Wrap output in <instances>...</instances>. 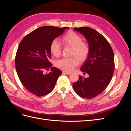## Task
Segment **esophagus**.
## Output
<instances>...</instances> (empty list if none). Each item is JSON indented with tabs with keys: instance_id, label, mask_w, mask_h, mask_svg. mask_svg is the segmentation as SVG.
I'll return each mask as SVG.
<instances>
[{
	"instance_id": "esophagus-1",
	"label": "esophagus",
	"mask_w": 131,
	"mask_h": 131,
	"mask_svg": "<svg viewBox=\"0 0 131 131\" xmlns=\"http://www.w3.org/2000/svg\"><path fill=\"white\" fill-rule=\"evenodd\" d=\"M62 74L63 75H69L71 73L70 72H64V71H63V72H62Z\"/></svg>"
}]
</instances>
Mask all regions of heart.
I'll return each instance as SVG.
<instances>
[{"mask_svg": "<svg viewBox=\"0 0 131 131\" xmlns=\"http://www.w3.org/2000/svg\"><path fill=\"white\" fill-rule=\"evenodd\" d=\"M61 40L64 44L72 47V55L74 56L59 59L56 62V66L65 72H71L79 64L78 58L81 61H84L88 57L90 51V46L88 43L82 41L80 35L72 31L65 34ZM50 49L51 53L55 57H58L61 54V46L56 39L51 42Z\"/></svg>", "mask_w": 131, "mask_h": 131, "instance_id": "b5f03b06", "label": "heart"}]
</instances>
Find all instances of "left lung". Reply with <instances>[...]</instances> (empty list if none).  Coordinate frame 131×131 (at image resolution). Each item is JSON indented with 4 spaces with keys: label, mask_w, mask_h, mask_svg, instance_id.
Masks as SVG:
<instances>
[{
    "label": "left lung",
    "mask_w": 131,
    "mask_h": 131,
    "mask_svg": "<svg viewBox=\"0 0 131 131\" xmlns=\"http://www.w3.org/2000/svg\"><path fill=\"white\" fill-rule=\"evenodd\" d=\"M74 30L84 35L90 51L80 68L89 77L79 75L73 87L79 96L92 99L102 93L112 80L115 69L113 51L106 39L96 30L88 27L75 28Z\"/></svg>",
    "instance_id": "obj_1"
}]
</instances>
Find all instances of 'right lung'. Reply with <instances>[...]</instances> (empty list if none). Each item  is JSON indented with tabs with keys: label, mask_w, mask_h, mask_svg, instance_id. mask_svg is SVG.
Segmentation results:
<instances>
[{
	"label": "right lung",
	"mask_w": 131,
	"mask_h": 131,
	"mask_svg": "<svg viewBox=\"0 0 131 131\" xmlns=\"http://www.w3.org/2000/svg\"><path fill=\"white\" fill-rule=\"evenodd\" d=\"M66 29L69 28L43 26L27 34L19 43L15 61L18 77L26 90L38 97L50 93L62 74L49 61L50 46ZM50 68L49 74H43Z\"/></svg>",
	"instance_id": "obj_1"
}]
</instances>
